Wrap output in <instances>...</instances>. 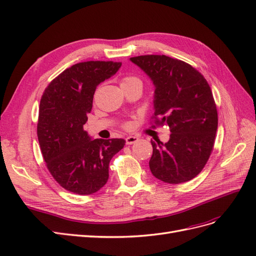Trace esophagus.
Segmentation results:
<instances>
[{
    "mask_svg": "<svg viewBox=\"0 0 256 256\" xmlns=\"http://www.w3.org/2000/svg\"><path fill=\"white\" fill-rule=\"evenodd\" d=\"M138 141V136H130L126 138V144L127 145H131V144H134L136 142Z\"/></svg>",
    "mask_w": 256,
    "mask_h": 256,
    "instance_id": "esophagus-1",
    "label": "esophagus"
}]
</instances>
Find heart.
<instances>
[{
    "label": "heart",
    "instance_id": "1",
    "mask_svg": "<svg viewBox=\"0 0 256 256\" xmlns=\"http://www.w3.org/2000/svg\"><path fill=\"white\" fill-rule=\"evenodd\" d=\"M134 83H141V80L138 78V76H124L122 78V84H134ZM125 127L126 128H129L130 127V124H125Z\"/></svg>",
    "mask_w": 256,
    "mask_h": 256
}]
</instances>
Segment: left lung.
Wrapping results in <instances>:
<instances>
[{
    "label": "left lung",
    "instance_id": "1",
    "mask_svg": "<svg viewBox=\"0 0 256 256\" xmlns=\"http://www.w3.org/2000/svg\"><path fill=\"white\" fill-rule=\"evenodd\" d=\"M154 85V124L170 127L166 143L152 140V174L168 184H182L200 174L208 161L218 113L210 86L196 68L166 56L130 58Z\"/></svg>",
    "mask_w": 256,
    "mask_h": 256
}]
</instances>
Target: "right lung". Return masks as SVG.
<instances>
[{"label":"right lung","instance_id":"1","mask_svg":"<svg viewBox=\"0 0 256 256\" xmlns=\"http://www.w3.org/2000/svg\"><path fill=\"white\" fill-rule=\"evenodd\" d=\"M120 62L90 60L67 68L44 90L37 136L49 172L62 187L88 196L109 180V164L126 141L95 138L84 130L96 88L120 68Z\"/></svg>","mask_w":256,"mask_h":256}]
</instances>
